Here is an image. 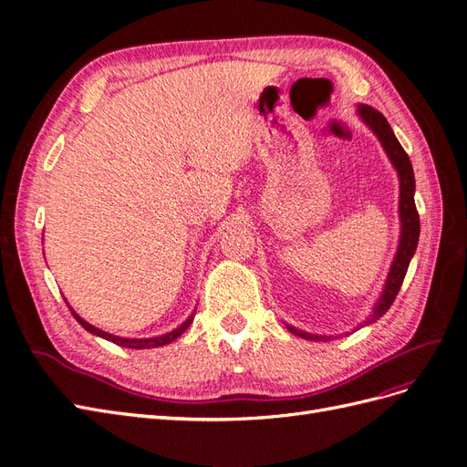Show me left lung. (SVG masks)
I'll list each match as a JSON object with an SVG mask.
<instances>
[{"instance_id": "obj_1", "label": "left lung", "mask_w": 467, "mask_h": 467, "mask_svg": "<svg viewBox=\"0 0 467 467\" xmlns=\"http://www.w3.org/2000/svg\"><path fill=\"white\" fill-rule=\"evenodd\" d=\"M357 112L362 119V122L376 134L381 148H384V151L388 153L391 165L395 167V171H398V177H400V222H401L400 245H398V251H395L393 263L389 266L384 290H381L378 302L374 304L372 314L366 317V321L357 325V329H360V327H364V325H370V323L378 321L393 304L395 296H398V292L403 285L409 263H411L415 251H417L420 223H419V214H417V206H415V173H413L411 161H409V155L401 148L400 140L395 138L389 122L386 120L384 115H381V112H378L374 107H368V105H358ZM286 329L302 338H307V341H333V337L306 333V331L292 327V325H288V323H286Z\"/></svg>"}]
</instances>
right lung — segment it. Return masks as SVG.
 <instances>
[{
	"label": "right lung",
	"instance_id": "obj_1",
	"mask_svg": "<svg viewBox=\"0 0 467 467\" xmlns=\"http://www.w3.org/2000/svg\"><path fill=\"white\" fill-rule=\"evenodd\" d=\"M66 304H67V302H66ZM67 307L72 309V306H69V304H67ZM72 316L78 319V323H79L81 327L86 329V331L93 333L95 337L105 338V341L115 343V345H119V347H126V348H158V347L173 343L177 337H181L182 333H185V331L189 329V325H191L192 319H194V314H192L187 321H182L177 329L169 331V333H165V335L150 337V338H129V337H117V335H110V333H107V331H101L99 327H95V325H91V323H88L83 317H79V316L74 312V309H72Z\"/></svg>",
	"mask_w": 467,
	"mask_h": 467
}]
</instances>
